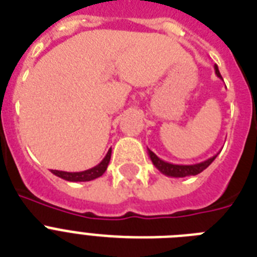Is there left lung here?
<instances>
[{
	"label": "left lung",
	"instance_id": "left-lung-1",
	"mask_svg": "<svg viewBox=\"0 0 257 257\" xmlns=\"http://www.w3.org/2000/svg\"><path fill=\"white\" fill-rule=\"evenodd\" d=\"M215 73L216 76L219 78L221 77V74L219 72V68L217 65H215ZM148 155L151 157V160H152L153 165L156 167L159 171L165 176H169V177H187V176H195L199 175L200 172H203L204 169H207L209 165L212 164V161L215 160L216 156L215 155L211 159H208V160L203 161V163H199V164H192V165H179V164H172V163H167V161L161 160L160 157H157L155 153L148 149Z\"/></svg>",
	"mask_w": 257,
	"mask_h": 257
}]
</instances>
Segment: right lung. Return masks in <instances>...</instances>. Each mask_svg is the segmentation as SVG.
<instances>
[{"label": "right lung", "instance_id": "1", "mask_svg": "<svg viewBox=\"0 0 257 257\" xmlns=\"http://www.w3.org/2000/svg\"><path fill=\"white\" fill-rule=\"evenodd\" d=\"M110 155H112V148L109 149L106 156L102 159L100 164H97L96 167H93L90 169H86V171L82 172H64V171H52V173L61 179L66 180V181H90V180H94L97 177L104 175V172L108 168L109 161H110Z\"/></svg>", "mask_w": 257, "mask_h": 257}]
</instances>
